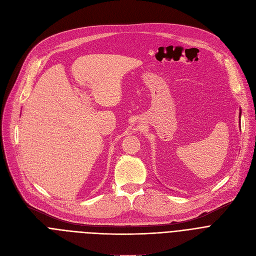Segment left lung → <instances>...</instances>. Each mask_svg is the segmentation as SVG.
<instances>
[{
    "instance_id": "8db88e82",
    "label": "left lung",
    "mask_w": 256,
    "mask_h": 256,
    "mask_svg": "<svg viewBox=\"0 0 256 256\" xmlns=\"http://www.w3.org/2000/svg\"><path fill=\"white\" fill-rule=\"evenodd\" d=\"M240 114H241V113H240Z\"/></svg>"
}]
</instances>
